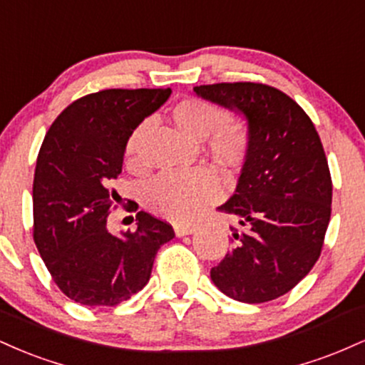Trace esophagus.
Masks as SVG:
<instances>
[{
	"label": "esophagus",
	"mask_w": 365,
	"mask_h": 365,
	"mask_svg": "<svg viewBox=\"0 0 365 365\" xmlns=\"http://www.w3.org/2000/svg\"><path fill=\"white\" fill-rule=\"evenodd\" d=\"M173 230L177 237H187L195 232V225H175Z\"/></svg>",
	"instance_id": "esophagus-1"
}]
</instances>
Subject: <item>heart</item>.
I'll return each mask as SVG.
<instances>
[{
  "mask_svg": "<svg viewBox=\"0 0 365 365\" xmlns=\"http://www.w3.org/2000/svg\"><path fill=\"white\" fill-rule=\"evenodd\" d=\"M175 123L197 140L206 139V149L216 161L235 166L244 161L250 148V130L245 121L228 118L220 104L202 98H185L171 108ZM149 120L133 128L127 153L133 154ZM221 180L216 170L197 166L187 171H161L145 183L144 204L154 215L175 223L192 220L206 204L220 197Z\"/></svg>",
  "mask_w": 365,
  "mask_h": 365,
  "instance_id": "heart-1",
  "label": "heart"
}]
</instances>
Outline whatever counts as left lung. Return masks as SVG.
<instances>
[{
  "label": "left lung",
  "instance_id": "left-lung-1",
  "mask_svg": "<svg viewBox=\"0 0 365 365\" xmlns=\"http://www.w3.org/2000/svg\"><path fill=\"white\" fill-rule=\"evenodd\" d=\"M194 92L242 113L250 130L235 194L217 207L237 221L232 250L211 279L238 302H269L307 276L324 244L333 183L319 133L290 96L266 83L223 82Z\"/></svg>",
  "mask_w": 365,
  "mask_h": 365
}]
</instances>
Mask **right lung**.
Returning <instances> with one entry per match:
<instances>
[{"label": "right lung", "instance_id": "right-lung-1", "mask_svg": "<svg viewBox=\"0 0 365 365\" xmlns=\"http://www.w3.org/2000/svg\"><path fill=\"white\" fill-rule=\"evenodd\" d=\"M171 89H106L60 113L36 163L34 242L54 283L73 302L113 307L145 287L159 247L175 237L166 221L137 212L120 237L106 220L111 188L133 128L159 110Z\"/></svg>", "mask_w": 365, "mask_h": 365}]
</instances>
